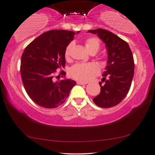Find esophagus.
<instances>
[{
    "label": "esophagus",
    "instance_id": "1",
    "mask_svg": "<svg viewBox=\"0 0 155 155\" xmlns=\"http://www.w3.org/2000/svg\"><path fill=\"white\" fill-rule=\"evenodd\" d=\"M77 84H81V85H84V84H87V83H85V82H80V81H78L77 82Z\"/></svg>",
    "mask_w": 155,
    "mask_h": 155
}]
</instances>
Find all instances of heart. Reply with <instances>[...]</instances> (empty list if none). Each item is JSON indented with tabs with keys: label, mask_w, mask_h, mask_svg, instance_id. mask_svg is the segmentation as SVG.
Listing matches in <instances>:
<instances>
[{
	"label": "heart",
	"mask_w": 155,
	"mask_h": 155,
	"mask_svg": "<svg viewBox=\"0 0 155 155\" xmlns=\"http://www.w3.org/2000/svg\"><path fill=\"white\" fill-rule=\"evenodd\" d=\"M73 45V43H70L66 47L65 51L66 58L69 57ZM85 46L89 53L91 52L97 53L100 48V42L97 38H88L85 41ZM70 73L71 76L75 80L82 81V82H87L92 79L94 76L98 74L99 70L96 65L91 63L76 64L71 67Z\"/></svg>",
	"instance_id": "b5f03b06"
}]
</instances>
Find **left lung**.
Here are the masks:
<instances>
[{
  "instance_id": "1",
  "label": "left lung",
  "mask_w": 155,
  "mask_h": 155,
  "mask_svg": "<svg viewBox=\"0 0 155 155\" xmlns=\"http://www.w3.org/2000/svg\"><path fill=\"white\" fill-rule=\"evenodd\" d=\"M88 32L97 34L105 44L108 53L106 71L102 79L105 84L100 82L101 92L93 101L100 107H112L120 103L130 91L134 71L132 51L127 42L108 30L98 28Z\"/></svg>"
}]
</instances>
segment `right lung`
<instances>
[{
    "mask_svg": "<svg viewBox=\"0 0 155 155\" xmlns=\"http://www.w3.org/2000/svg\"><path fill=\"white\" fill-rule=\"evenodd\" d=\"M75 34L65 30L47 31L33 40L23 51L20 67L21 79L28 95L39 106L58 107L65 102L76 84L71 79L57 82L53 80L56 70L66 65V48ZM59 74L63 78L66 73L61 71Z\"/></svg>",
    "mask_w": 155,
    "mask_h": 155,
    "instance_id": "right-lung-1",
    "label": "right lung"
}]
</instances>
